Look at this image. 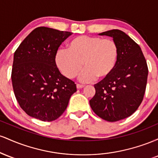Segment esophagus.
Wrapping results in <instances>:
<instances>
[{
    "mask_svg": "<svg viewBox=\"0 0 158 158\" xmlns=\"http://www.w3.org/2000/svg\"><path fill=\"white\" fill-rule=\"evenodd\" d=\"M84 86H85V85H83L77 84V88H78V89H80V88H82Z\"/></svg>",
    "mask_w": 158,
    "mask_h": 158,
    "instance_id": "1",
    "label": "esophagus"
}]
</instances>
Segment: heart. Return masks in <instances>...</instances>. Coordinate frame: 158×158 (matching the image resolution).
Listing matches in <instances>:
<instances>
[{
  "label": "heart",
  "mask_w": 158,
  "mask_h": 158,
  "mask_svg": "<svg viewBox=\"0 0 158 158\" xmlns=\"http://www.w3.org/2000/svg\"><path fill=\"white\" fill-rule=\"evenodd\" d=\"M118 57V47L111 39L99 36L79 35L68 44V49H60L56 53L55 61L61 73L68 79L80 76L81 81L106 78L111 73Z\"/></svg>",
  "instance_id": "obj_1"
}]
</instances>
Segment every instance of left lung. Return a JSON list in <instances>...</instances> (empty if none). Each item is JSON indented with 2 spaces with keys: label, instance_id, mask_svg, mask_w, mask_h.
Instances as JSON below:
<instances>
[{
  "label": "left lung",
  "instance_id": "8db88e82",
  "mask_svg": "<svg viewBox=\"0 0 158 158\" xmlns=\"http://www.w3.org/2000/svg\"><path fill=\"white\" fill-rule=\"evenodd\" d=\"M99 35L113 37L118 57L113 70L94 85L96 94L90 106L99 117L116 122L131 116L140 106L148 77V66L140 47L127 34L112 30Z\"/></svg>",
  "mask_w": 158,
  "mask_h": 158
}]
</instances>
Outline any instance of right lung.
I'll use <instances>...</instances> for the list:
<instances>
[{"mask_svg": "<svg viewBox=\"0 0 158 158\" xmlns=\"http://www.w3.org/2000/svg\"><path fill=\"white\" fill-rule=\"evenodd\" d=\"M70 32L40 27L23 39L14 53L12 82L20 107L44 122L58 119L77 91L73 81L60 73L56 53Z\"/></svg>", "mask_w": 158, "mask_h": 158, "instance_id": "1", "label": "right lung"}]
</instances>
